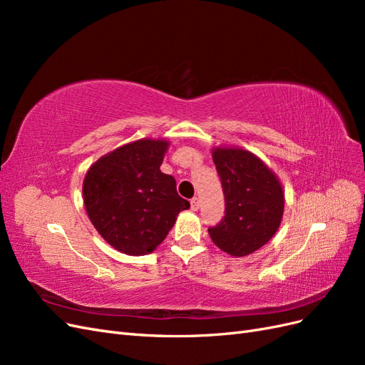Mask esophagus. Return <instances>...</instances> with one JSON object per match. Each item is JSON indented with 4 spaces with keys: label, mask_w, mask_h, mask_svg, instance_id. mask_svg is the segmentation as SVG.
I'll return each mask as SVG.
<instances>
[{
    "label": "esophagus",
    "mask_w": 365,
    "mask_h": 365,
    "mask_svg": "<svg viewBox=\"0 0 365 365\" xmlns=\"http://www.w3.org/2000/svg\"><path fill=\"white\" fill-rule=\"evenodd\" d=\"M190 208L193 210V212H196V210L200 208V197H193V200L190 201Z\"/></svg>",
    "instance_id": "obj_1"
}]
</instances>
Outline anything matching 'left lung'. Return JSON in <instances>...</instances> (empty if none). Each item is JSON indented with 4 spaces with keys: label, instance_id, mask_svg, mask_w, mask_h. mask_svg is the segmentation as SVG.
Returning a JSON list of instances; mask_svg holds the SVG:
<instances>
[{
    "label": "left lung",
    "instance_id": "obj_1",
    "mask_svg": "<svg viewBox=\"0 0 365 365\" xmlns=\"http://www.w3.org/2000/svg\"><path fill=\"white\" fill-rule=\"evenodd\" d=\"M213 161L222 182L225 216L208 235L224 252L244 257L262 248L279 230L284 195L275 173L240 148H215Z\"/></svg>",
    "mask_w": 365,
    "mask_h": 365
}]
</instances>
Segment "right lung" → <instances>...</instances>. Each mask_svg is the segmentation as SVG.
Masks as SVG:
<instances>
[{"instance_id": "1", "label": "right lung", "mask_w": 365, "mask_h": 365, "mask_svg": "<svg viewBox=\"0 0 365 365\" xmlns=\"http://www.w3.org/2000/svg\"><path fill=\"white\" fill-rule=\"evenodd\" d=\"M168 140L143 138L98 158L83 180V204L109 245L129 256L152 252L190 207L160 170Z\"/></svg>"}]
</instances>
